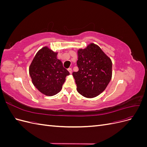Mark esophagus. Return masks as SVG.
<instances>
[{
	"mask_svg": "<svg viewBox=\"0 0 147 147\" xmlns=\"http://www.w3.org/2000/svg\"><path fill=\"white\" fill-rule=\"evenodd\" d=\"M68 70H69V72H70V74H72V69H71V68H69V69H68Z\"/></svg>",
	"mask_w": 147,
	"mask_h": 147,
	"instance_id": "1",
	"label": "esophagus"
}]
</instances>
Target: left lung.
Segmentation results:
<instances>
[{"label":"left lung","mask_w":147,"mask_h":147,"mask_svg":"<svg viewBox=\"0 0 147 147\" xmlns=\"http://www.w3.org/2000/svg\"><path fill=\"white\" fill-rule=\"evenodd\" d=\"M77 72L72 75L77 90L81 95L92 98L99 95L107 86L112 75V63L101 48L91 43L78 51Z\"/></svg>","instance_id":"8db88e82"}]
</instances>
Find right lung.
Returning <instances> with one entry per match:
<instances>
[{
	"mask_svg": "<svg viewBox=\"0 0 147 147\" xmlns=\"http://www.w3.org/2000/svg\"><path fill=\"white\" fill-rule=\"evenodd\" d=\"M57 55L48 47H43L37 53L29 67L34 85L48 96H54L61 90L66 76L70 74L57 58Z\"/></svg>",
	"mask_w": 147,
	"mask_h": 147,
	"instance_id": "1",
	"label": "right lung"
}]
</instances>
